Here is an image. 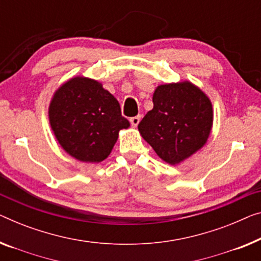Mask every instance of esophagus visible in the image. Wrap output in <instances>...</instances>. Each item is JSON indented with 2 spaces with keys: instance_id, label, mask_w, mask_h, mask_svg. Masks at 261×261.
<instances>
[{
  "instance_id": "34e87169",
  "label": "esophagus",
  "mask_w": 261,
  "mask_h": 261,
  "mask_svg": "<svg viewBox=\"0 0 261 261\" xmlns=\"http://www.w3.org/2000/svg\"><path fill=\"white\" fill-rule=\"evenodd\" d=\"M139 120H141V116H136V117H132L131 119H130V123H131V125L134 126V127H136L139 124Z\"/></svg>"
}]
</instances>
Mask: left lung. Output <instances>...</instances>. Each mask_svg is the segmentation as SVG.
<instances>
[{
	"label": "left lung",
	"mask_w": 261,
	"mask_h": 261,
	"mask_svg": "<svg viewBox=\"0 0 261 261\" xmlns=\"http://www.w3.org/2000/svg\"><path fill=\"white\" fill-rule=\"evenodd\" d=\"M153 109L138 130L163 161L177 165L203 147L213 124L211 100L191 82L162 84L152 97Z\"/></svg>",
	"instance_id": "8db88e82"
}]
</instances>
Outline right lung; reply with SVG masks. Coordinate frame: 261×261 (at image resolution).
Here are the masks:
<instances>
[{"label":"right lung","mask_w":261,"mask_h":261,"mask_svg":"<svg viewBox=\"0 0 261 261\" xmlns=\"http://www.w3.org/2000/svg\"><path fill=\"white\" fill-rule=\"evenodd\" d=\"M49 122L65 152L85 163L108 158L119 131L130 126L118 100L102 83L83 76L70 79L54 93Z\"/></svg>","instance_id":"1"}]
</instances>
